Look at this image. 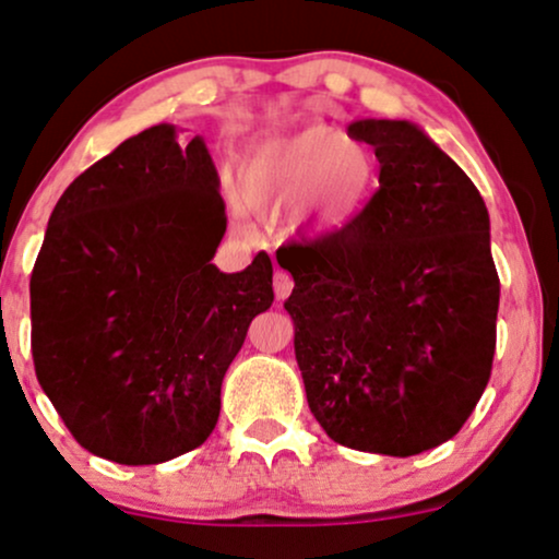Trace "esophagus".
I'll return each mask as SVG.
<instances>
[{
    "mask_svg": "<svg viewBox=\"0 0 559 559\" xmlns=\"http://www.w3.org/2000/svg\"><path fill=\"white\" fill-rule=\"evenodd\" d=\"M292 286H294V281H292V275H288L286 271H278L275 273V278H273V292H275V299H286L288 294H292Z\"/></svg>",
    "mask_w": 559,
    "mask_h": 559,
    "instance_id": "esophagus-1",
    "label": "esophagus"
}]
</instances>
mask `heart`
I'll return each instance as SVG.
<instances>
[{"label": "heart", "mask_w": 559, "mask_h": 559, "mask_svg": "<svg viewBox=\"0 0 559 559\" xmlns=\"http://www.w3.org/2000/svg\"><path fill=\"white\" fill-rule=\"evenodd\" d=\"M380 187V160L372 145L333 127L258 140L237 164V203L271 213L292 205L286 234L318 245L346 231L365 213Z\"/></svg>", "instance_id": "heart-1"}]
</instances>
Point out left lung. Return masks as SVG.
<instances>
[{
  "instance_id": "1",
  "label": "left lung",
  "mask_w": 559,
  "mask_h": 559,
  "mask_svg": "<svg viewBox=\"0 0 559 559\" xmlns=\"http://www.w3.org/2000/svg\"><path fill=\"white\" fill-rule=\"evenodd\" d=\"M380 190L346 231L281 247L309 412L338 445L406 459L459 435L492 372L500 278L466 171L408 119H356Z\"/></svg>"
}]
</instances>
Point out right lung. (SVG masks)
<instances>
[{
  "label": "right lung",
  "mask_w": 559,
  "mask_h": 559,
  "mask_svg": "<svg viewBox=\"0 0 559 559\" xmlns=\"http://www.w3.org/2000/svg\"><path fill=\"white\" fill-rule=\"evenodd\" d=\"M226 234L205 140L147 127L67 187L31 275L33 365L72 437L124 466L200 448L273 262L213 265Z\"/></svg>",
  "instance_id": "right-lung-1"
}]
</instances>
